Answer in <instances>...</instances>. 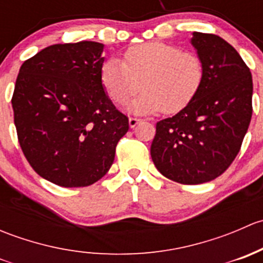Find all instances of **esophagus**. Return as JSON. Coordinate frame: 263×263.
Masks as SVG:
<instances>
[{"label":"esophagus","instance_id":"1","mask_svg":"<svg viewBox=\"0 0 263 263\" xmlns=\"http://www.w3.org/2000/svg\"><path fill=\"white\" fill-rule=\"evenodd\" d=\"M140 122H141V119L136 118V117H131V118L128 119V124H129V127H131V128H134V127H136L137 124L140 123Z\"/></svg>","mask_w":263,"mask_h":263}]
</instances>
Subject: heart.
<instances>
[{
  "label": "heart",
  "mask_w": 263,
  "mask_h": 263,
  "mask_svg": "<svg viewBox=\"0 0 263 263\" xmlns=\"http://www.w3.org/2000/svg\"><path fill=\"white\" fill-rule=\"evenodd\" d=\"M105 91L116 104H124L140 89L144 91L127 109L151 115L163 109L176 113L187 107L203 81V63L196 53L161 42H150L129 48L124 62L105 61L100 70Z\"/></svg>",
  "instance_id": "obj_1"
}]
</instances>
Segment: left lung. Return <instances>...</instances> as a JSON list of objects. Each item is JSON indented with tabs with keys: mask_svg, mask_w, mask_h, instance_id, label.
Returning a JSON list of instances; mask_svg holds the SVG:
<instances>
[{
	"mask_svg": "<svg viewBox=\"0 0 263 263\" xmlns=\"http://www.w3.org/2000/svg\"><path fill=\"white\" fill-rule=\"evenodd\" d=\"M203 81L192 102L156 123L150 154L174 182L201 184L221 176L239 153L252 118L253 82L245 61L215 34L193 33Z\"/></svg>",
	"mask_w": 263,
	"mask_h": 263,
	"instance_id": "8db88e82",
	"label": "left lung"
}]
</instances>
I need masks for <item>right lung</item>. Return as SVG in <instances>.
Masks as SVG:
<instances>
[{
  "label": "right lung",
  "mask_w": 263,
  "mask_h": 263,
  "mask_svg": "<svg viewBox=\"0 0 263 263\" xmlns=\"http://www.w3.org/2000/svg\"><path fill=\"white\" fill-rule=\"evenodd\" d=\"M104 44H53L21 65L12 95L21 150L31 168L61 187H86L107 174L128 118L100 79Z\"/></svg>",
  "instance_id": "add662e5"
}]
</instances>
